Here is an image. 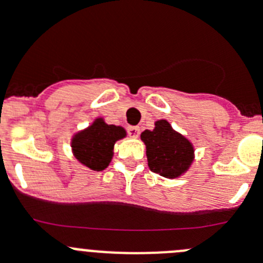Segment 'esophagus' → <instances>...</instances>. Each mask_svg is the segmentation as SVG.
I'll return each mask as SVG.
<instances>
[{
  "label": "esophagus",
  "instance_id": "1",
  "mask_svg": "<svg viewBox=\"0 0 263 263\" xmlns=\"http://www.w3.org/2000/svg\"><path fill=\"white\" fill-rule=\"evenodd\" d=\"M127 133H129L130 137L137 138V137L139 136V127L138 126H129L127 127Z\"/></svg>",
  "mask_w": 263,
  "mask_h": 263
}]
</instances>
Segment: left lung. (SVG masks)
<instances>
[{
	"label": "left lung",
	"instance_id": "obj_1",
	"mask_svg": "<svg viewBox=\"0 0 263 263\" xmlns=\"http://www.w3.org/2000/svg\"><path fill=\"white\" fill-rule=\"evenodd\" d=\"M141 139L146 144L148 167L163 177H179L193 163V144L165 120L156 121L154 130H144Z\"/></svg>",
	"mask_w": 263,
	"mask_h": 263
}]
</instances>
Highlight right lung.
<instances>
[{"label": "right lung", "instance_id": "right-lung-1", "mask_svg": "<svg viewBox=\"0 0 263 263\" xmlns=\"http://www.w3.org/2000/svg\"><path fill=\"white\" fill-rule=\"evenodd\" d=\"M125 136L124 127L108 125L103 119H96L91 126L74 136L71 148L82 164L92 171H103L112 159L116 141Z\"/></svg>", "mask_w": 263, "mask_h": 263}]
</instances>
